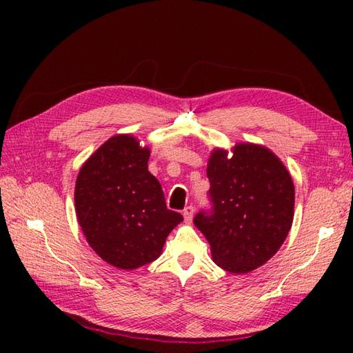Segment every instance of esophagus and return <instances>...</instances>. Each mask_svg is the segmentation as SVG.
<instances>
[{
	"label": "esophagus",
	"instance_id": "1",
	"mask_svg": "<svg viewBox=\"0 0 353 353\" xmlns=\"http://www.w3.org/2000/svg\"><path fill=\"white\" fill-rule=\"evenodd\" d=\"M192 216H194V208L192 206H186L183 209V219L186 223H191L192 221Z\"/></svg>",
	"mask_w": 353,
	"mask_h": 353
}]
</instances>
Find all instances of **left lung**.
I'll return each instance as SVG.
<instances>
[{
    "label": "left lung",
    "instance_id": "left-lung-1",
    "mask_svg": "<svg viewBox=\"0 0 353 353\" xmlns=\"http://www.w3.org/2000/svg\"><path fill=\"white\" fill-rule=\"evenodd\" d=\"M206 174L214 208L211 214H197L194 224L211 245L214 262L235 274L264 265L281 249L294 219L288 170L270 148L238 142L230 152L212 150Z\"/></svg>",
    "mask_w": 353,
    "mask_h": 353
}]
</instances>
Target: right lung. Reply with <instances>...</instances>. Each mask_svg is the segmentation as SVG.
<instances>
[{
	"label": "right lung",
	"mask_w": 353,
	"mask_h": 353,
	"mask_svg": "<svg viewBox=\"0 0 353 353\" xmlns=\"http://www.w3.org/2000/svg\"><path fill=\"white\" fill-rule=\"evenodd\" d=\"M150 148L129 133L109 138L79 171L74 201L88 244L108 264L134 270L161 256L183 216L170 211L148 171Z\"/></svg>",
	"instance_id": "obj_1"
}]
</instances>
